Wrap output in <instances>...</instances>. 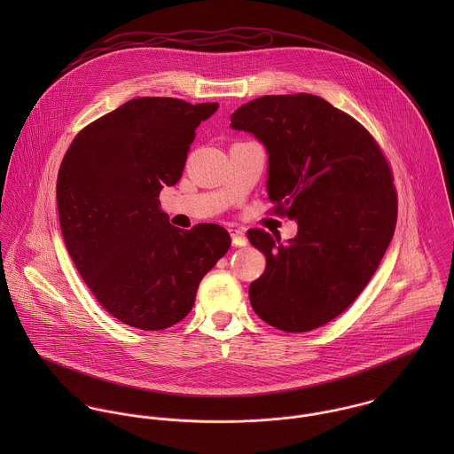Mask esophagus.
<instances>
[{
  "label": "esophagus",
  "instance_id": "esophagus-1",
  "mask_svg": "<svg viewBox=\"0 0 454 454\" xmlns=\"http://www.w3.org/2000/svg\"><path fill=\"white\" fill-rule=\"evenodd\" d=\"M231 236H232V245L234 247H245L247 245V238L245 232L239 229H231Z\"/></svg>",
  "mask_w": 454,
  "mask_h": 454
}]
</instances>
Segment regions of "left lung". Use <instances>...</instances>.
<instances>
[{"instance_id": "8db88e82", "label": "left lung", "mask_w": 454, "mask_h": 454, "mask_svg": "<svg viewBox=\"0 0 454 454\" xmlns=\"http://www.w3.org/2000/svg\"><path fill=\"white\" fill-rule=\"evenodd\" d=\"M231 128L265 146L269 200L299 227L286 243L248 231L267 262L250 285L252 308L285 332L328 324L367 286L393 238L388 162L355 119L311 94L257 98Z\"/></svg>"}]
</instances>
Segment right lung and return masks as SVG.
<instances>
[{
    "label": "right lung",
    "mask_w": 454,
    "mask_h": 454,
    "mask_svg": "<svg viewBox=\"0 0 454 454\" xmlns=\"http://www.w3.org/2000/svg\"><path fill=\"white\" fill-rule=\"evenodd\" d=\"M218 103L136 98L82 130L58 176L69 257L117 320L162 330L192 309L200 279L231 248L216 223L180 231L159 194L182 178L195 129Z\"/></svg>",
    "instance_id": "right-lung-1"
}]
</instances>
